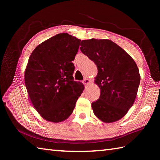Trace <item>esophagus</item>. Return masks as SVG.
<instances>
[{
  "mask_svg": "<svg viewBox=\"0 0 160 160\" xmlns=\"http://www.w3.org/2000/svg\"><path fill=\"white\" fill-rule=\"evenodd\" d=\"M90 80H89V79H88V78H85V79L83 80V84L85 85H89V84H90Z\"/></svg>",
  "mask_w": 160,
  "mask_h": 160,
  "instance_id": "esophagus-1",
  "label": "esophagus"
}]
</instances>
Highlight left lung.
I'll use <instances>...</instances> for the list:
<instances>
[{
  "mask_svg": "<svg viewBox=\"0 0 160 160\" xmlns=\"http://www.w3.org/2000/svg\"><path fill=\"white\" fill-rule=\"evenodd\" d=\"M80 50L97 65L95 82L99 99L92 103L93 112L104 123H113L125 116L133 104L140 85L136 63L122 48L109 39L82 40Z\"/></svg>",
  "mask_w": 160,
  "mask_h": 160,
  "instance_id": "left-lung-1",
  "label": "left lung"
}]
</instances>
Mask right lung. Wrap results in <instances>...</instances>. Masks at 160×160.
<instances>
[{
    "label": "right lung",
    "mask_w": 160,
    "mask_h": 160,
    "mask_svg": "<svg viewBox=\"0 0 160 160\" xmlns=\"http://www.w3.org/2000/svg\"><path fill=\"white\" fill-rule=\"evenodd\" d=\"M81 40L58 34L38 45L29 58L25 83L29 98L42 117L50 122L63 121L71 115L84 90L74 81L75 59Z\"/></svg>",
    "instance_id": "right-lung-1"
}]
</instances>
